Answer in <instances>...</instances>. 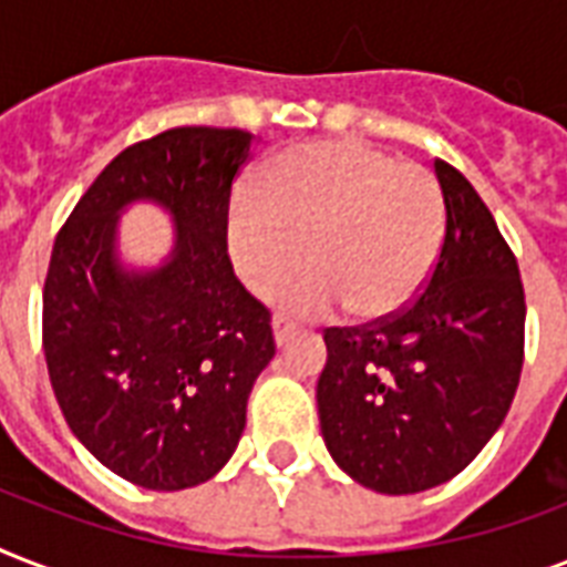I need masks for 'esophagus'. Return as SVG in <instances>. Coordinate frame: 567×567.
I'll return each mask as SVG.
<instances>
[{
    "label": "esophagus",
    "instance_id": "34e87169",
    "mask_svg": "<svg viewBox=\"0 0 567 567\" xmlns=\"http://www.w3.org/2000/svg\"><path fill=\"white\" fill-rule=\"evenodd\" d=\"M297 336V323L288 318H282V315H276L274 318V338H276V344L285 347L291 338Z\"/></svg>",
    "mask_w": 567,
    "mask_h": 567
}]
</instances>
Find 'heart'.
Listing matches in <instances>:
<instances>
[{"label":"heart","mask_w":567,"mask_h":567,"mask_svg":"<svg viewBox=\"0 0 567 567\" xmlns=\"http://www.w3.org/2000/svg\"><path fill=\"white\" fill-rule=\"evenodd\" d=\"M256 199H235L226 247L258 297L311 270L285 293L306 315L338 300L353 318L394 315L421 293L444 240V196L430 171L400 164L359 141L285 150L256 179Z\"/></svg>","instance_id":"1"}]
</instances>
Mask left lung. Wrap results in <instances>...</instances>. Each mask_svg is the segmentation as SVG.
<instances>
[{
  "instance_id": "left-lung-1",
  "label": "left lung",
  "mask_w": 567,
  "mask_h": 567,
  "mask_svg": "<svg viewBox=\"0 0 567 567\" xmlns=\"http://www.w3.org/2000/svg\"><path fill=\"white\" fill-rule=\"evenodd\" d=\"M447 226L409 306L329 327L318 379L320 432L341 471L379 494L453 480L509 412L524 368L518 261L474 185L435 158Z\"/></svg>"
}]
</instances>
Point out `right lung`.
Masks as SVG:
<instances>
[{
  "mask_svg": "<svg viewBox=\"0 0 567 567\" xmlns=\"http://www.w3.org/2000/svg\"><path fill=\"white\" fill-rule=\"evenodd\" d=\"M256 135L179 126L126 146L61 226L43 285V353L70 430L102 465L153 492L212 480L247 426L274 359L267 306L226 252L231 182ZM150 198L177 244L155 271L116 258V217Z\"/></svg>",
  "mask_w": 567,
  "mask_h": 567,
  "instance_id": "right-lung-1",
  "label": "right lung"
}]
</instances>
